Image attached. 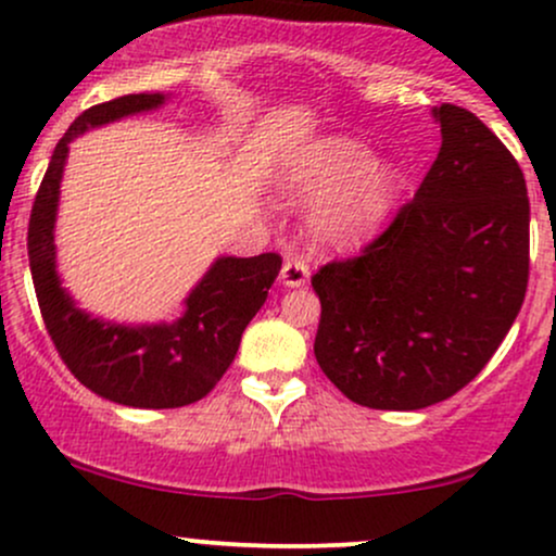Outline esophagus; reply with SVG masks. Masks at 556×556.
I'll list each match as a JSON object with an SVG mask.
<instances>
[{
  "mask_svg": "<svg viewBox=\"0 0 556 556\" xmlns=\"http://www.w3.org/2000/svg\"><path fill=\"white\" fill-rule=\"evenodd\" d=\"M311 271H308V264L300 258H290L285 261L282 266V274H279V279H282L285 287H303L305 282H308Z\"/></svg>",
  "mask_w": 556,
  "mask_h": 556,
  "instance_id": "34e87169",
  "label": "esophagus"
}]
</instances>
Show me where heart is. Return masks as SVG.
I'll use <instances>...</instances> for the list:
<instances>
[{
	"label": "heart",
	"mask_w": 556,
	"mask_h": 556,
	"mask_svg": "<svg viewBox=\"0 0 556 556\" xmlns=\"http://www.w3.org/2000/svg\"><path fill=\"white\" fill-rule=\"evenodd\" d=\"M407 175L392 159L350 136H324L282 159L277 190L290 203H314L311 235L318 245L353 251L387 225Z\"/></svg>",
	"instance_id": "obj_1"
}]
</instances>
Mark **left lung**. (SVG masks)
<instances>
[{
	"instance_id": "1",
	"label": "left lung",
	"mask_w": 556,
	"mask_h": 556,
	"mask_svg": "<svg viewBox=\"0 0 556 556\" xmlns=\"http://www.w3.org/2000/svg\"><path fill=\"white\" fill-rule=\"evenodd\" d=\"M442 149L416 198L358 258L311 279L314 353L348 400L420 410L473 381L528 287L526 177L473 112L433 106Z\"/></svg>"
}]
</instances>
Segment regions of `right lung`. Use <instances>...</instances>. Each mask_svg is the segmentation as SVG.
Returning <instances> with one entry per match:
<instances>
[{
  "mask_svg": "<svg viewBox=\"0 0 556 556\" xmlns=\"http://www.w3.org/2000/svg\"><path fill=\"white\" fill-rule=\"evenodd\" d=\"M164 93H130L91 106L56 143L28 225V261L38 308L56 353L83 387L127 407H182L206 397L225 376L240 337L282 269L277 253L219 256L185 298L175 321L119 324L75 303L56 274L54 225L70 143L93 127L167 104Z\"/></svg>",
  "mask_w": 556,
  "mask_h": 556,
  "instance_id": "obj_1",
  "label": "right lung"
}]
</instances>
